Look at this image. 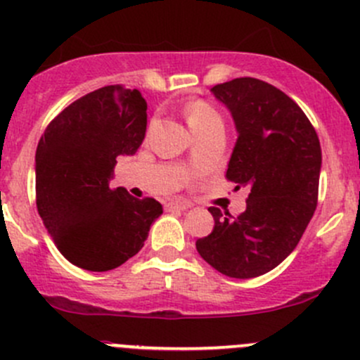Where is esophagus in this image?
Listing matches in <instances>:
<instances>
[{
  "label": "esophagus",
  "mask_w": 360,
  "mask_h": 360,
  "mask_svg": "<svg viewBox=\"0 0 360 360\" xmlns=\"http://www.w3.org/2000/svg\"><path fill=\"white\" fill-rule=\"evenodd\" d=\"M167 209H179V210H186L190 209L191 203L188 200H183V198H176V200H169L165 203Z\"/></svg>",
  "instance_id": "esophagus-1"
}]
</instances>
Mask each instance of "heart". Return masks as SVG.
Wrapping results in <instances>:
<instances>
[{"mask_svg":"<svg viewBox=\"0 0 360 360\" xmlns=\"http://www.w3.org/2000/svg\"><path fill=\"white\" fill-rule=\"evenodd\" d=\"M186 118L195 136L205 132L207 129L217 125V123H223L219 112L214 110L210 104L203 103V101L191 103L190 106L186 108Z\"/></svg>","mask_w":360,"mask_h":360,"instance_id":"b5f03b06","label":"heart"}]
</instances>
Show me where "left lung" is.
<instances>
[{
	"label": "left lung",
	"mask_w": 360,
	"mask_h": 360,
	"mask_svg": "<svg viewBox=\"0 0 360 360\" xmlns=\"http://www.w3.org/2000/svg\"><path fill=\"white\" fill-rule=\"evenodd\" d=\"M233 116L237 143L226 179L249 188L238 217L210 207L214 230L198 254L226 277L252 278L274 270L296 249L317 207L321 143L289 96L256 78L210 89Z\"/></svg>",
	"instance_id": "1"
}]
</instances>
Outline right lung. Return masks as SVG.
<instances>
[{
  "instance_id": "obj_1",
  "label": "right lung",
  "mask_w": 360,
  "mask_h": 360,
  "mask_svg": "<svg viewBox=\"0 0 360 360\" xmlns=\"http://www.w3.org/2000/svg\"><path fill=\"white\" fill-rule=\"evenodd\" d=\"M146 110L139 90L103 86L60 111L38 143V212L60 254L83 270L108 271L136 256L163 212L155 198L110 186L116 157L143 144Z\"/></svg>"
}]
</instances>
